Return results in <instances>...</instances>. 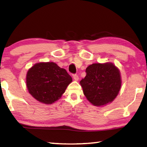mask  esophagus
Masks as SVG:
<instances>
[{"instance_id":"1","label":"esophagus","mask_w":147,"mask_h":147,"mask_svg":"<svg viewBox=\"0 0 147 147\" xmlns=\"http://www.w3.org/2000/svg\"><path fill=\"white\" fill-rule=\"evenodd\" d=\"M73 78L75 81H78L79 80V78H78V76L77 75V74H73Z\"/></svg>"}]
</instances>
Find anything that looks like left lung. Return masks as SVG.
Masks as SVG:
<instances>
[{
  "label": "left lung",
  "mask_w": 147,
  "mask_h": 147,
  "mask_svg": "<svg viewBox=\"0 0 147 147\" xmlns=\"http://www.w3.org/2000/svg\"><path fill=\"white\" fill-rule=\"evenodd\" d=\"M86 76L80 82L86 98L95 106L111 103L121 87L119 69L113 63H93L86 69Z\"/></svg>",
  "instance_id": "1"
}]
</instances>
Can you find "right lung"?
I'll return each mask as SVG.
<instances>
[{"label":"right lung","mask_w":147,"mask_h":147,"mask_svg":"<svg viewBox=\"0 0 147 147\" xmlns=\"http://www.w3.org/2000/svg\"><path fill=\"white\" fill-rule=\"evenodd\" d=\"M73 79L65 69L54 62H39L28 69L26 88L39 102L51 104L61 98Z\"/></svg>","instance_id":"1"}]
</instances>
